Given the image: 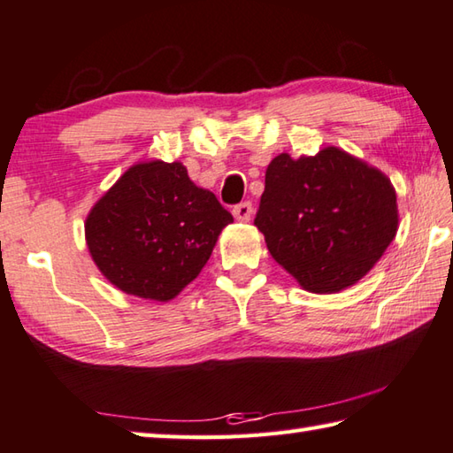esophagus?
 <instances>
[{"mask_svg": "<svg viewBox=\"0 0 453 453\" xmlns=\"http://www.w3.org/2000/svg\"><path fill=\"white\" fill-rule=\"evenodd\" d=\"M251 211H254V208H251L250 202H242L237 203L234 208V218L237 221H250L251 219Z\"/></svg>", "mask_w": 453, "mask_h": 453, "instance_id": "esophagus-1", "label": "esophagus"}]
</instances>
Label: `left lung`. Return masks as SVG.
Wrapping results in <instances>:
<instances>
[{
    "instance_id": "8db88e82",
    "label": "left lung",
    "mask_w": 453,
    "mask_h": 453,
    "mask_svg": "<svg viewBox=\"0 0 453 453\" xmlns=\"http://www.w3.org/2000/svg\"><path fill=\"white\" fill-rule=\"evenodd\" d=\"M397 199L378 167L340 148L275 156L254 224L311 294H337L372 270L397 234Z\"/></svg>"
}]
</instances>
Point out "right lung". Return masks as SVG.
<instances>
[{
  "instance_id": "obj_1",
  "label": "right lung",
  "mask_w": 453,
  "mask_h": 453,
  "mask_svg": "<svg viewBox=\"0 0 453 453\" xmlns=\"http://www.w3.org/2000/svg\"><path fill=\"white\" fill-rule=\"evenodd\" d=\"M234 218L186 165L151 159L129 167L86 218L89 256L129 296L170 302L194 281Z\"/></svg>"
}]
</instances>
